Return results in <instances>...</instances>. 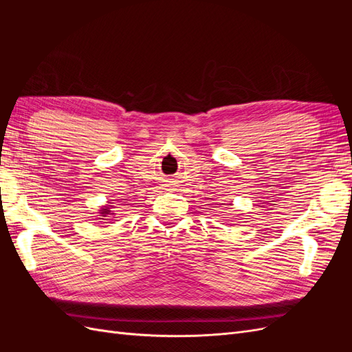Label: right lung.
<instances>
[{"mask_svg":"<svg viewBox=\"0 0 352 352\" xmlns=\"http://www.w3.org/2000/svg\"><path fill=\"white\" fill-rule=\"evenodd\" d=\"M101 214H110V208H109V207L102 208V210H101Z\"/></svg>","mask_w":352,"mask_h":352,"instance_id":"1","label":"right lung"}]
</instances>
